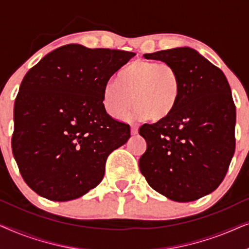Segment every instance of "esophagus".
Instances as JSON below:
<instances>
[{
  "mask_svg": "<svg viewBox=\"0 0 249 249\" xmlns=\"http://www.w3.org/2000/svg\"><path fill=\"white\" fill-rule=\"evenodd\" d=\"M138 127L136 124H131V135H137Z\"/></svg>",
  "mask_w": 249,
  "mask_h": 249,
  "instance_id": "obj_1",
  "label": "esophagus"
}]
</instances>
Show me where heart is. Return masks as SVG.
<instances>
[{"instance_id": "heart-1", "label": "heart", "mask_w": 249, "mask_h": 249, "mask_svg": "<svg viewBox=\"0 0 249 249\" xmlns=\"http://www.w3.org/2000/svg\"><path fill=\"white\" fill-rule=\"evenodd\" d=\"M182 83L177 68L168 62L138 60L125 67L117 80L105 85L103 107L114 119H122L135 102V113L153 122L171 117L181 97Z\"/></svg>"}]
</instances>
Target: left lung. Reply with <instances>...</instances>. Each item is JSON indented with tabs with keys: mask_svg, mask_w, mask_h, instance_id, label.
Segmentation results:
<instances>
[{
	"mask_svg": "<svg viewBox=\"0 0 249 249\" xmlns=\"http://www.w3.org/2000/svg\"><path fill=\"white\" fill-rule=\"evenodd\" d=\"M144 57L175 66L182 91L171 117L139 128L147 142L139 169L163 196L193 202L220 186L233 156L236 107L229 83L219 68L190 47Z\"/></svg>",
	"mask_w": 249,
	"mask_h": 249,
	"instance_id": "1",
	"label": "left lung"
}]
</instances>
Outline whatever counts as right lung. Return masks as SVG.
<instances>
[{"label": "right lung", "instance_id": "1", "mask_svg": "<svg viewBox=\"0 0 249 249\" xmlns=\"http://www.w3.org/2000/svg\"><path fill=\"white\" fill-rule=\"evenodd\" d=\"M136 54L69 44L34 66L15 102L12 153L23 180L39 196L66 202L102 181L107 156L130 127L107 113L105 85Z\"/></svg>", "mask_w": 249, "mask_h": 249}]
</instances>
